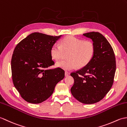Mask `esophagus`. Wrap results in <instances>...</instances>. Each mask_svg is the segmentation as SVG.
Wrapping results in <instances>:
<instances>
[{
	"instance_id": "obj_1",
	"label": "esophagus",
	"mask_w": 127,
	"mask_h": 127,
	"mask_svg": "<svg viewBox=\"0 0 127 127\" xmlns=\"http://www.w3.org/2000/svg\"><path fill=\"white\" fill-rule=\"evenodd\" d=\"M69 74V72H67V71L65 72V76H66V77H67V76H68Z\"/></svg>"
}]
</instances>
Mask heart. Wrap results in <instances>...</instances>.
Returning <instances> with one entry per match:
<instances>
[{
    "label": "heart",
    "mask_w": 127,
    "mask_h": 127,
    "mask_svg": "<svg viewBox=\"0 0 127 127\" xmlns=\"http://www.w3.org/2000/svg\"><path fill=\"white\" fill-rule=\"evenodd\" d=\"M95 46L91 41H84L73 36H68L61 40L60 46L53 45L50 48V55L54 60L58 61L67 54L66 60L58 62L56 66L64 70L83 68L94 57Z\"/></svg>",
    "instance_id": "1"
}]
</instances>
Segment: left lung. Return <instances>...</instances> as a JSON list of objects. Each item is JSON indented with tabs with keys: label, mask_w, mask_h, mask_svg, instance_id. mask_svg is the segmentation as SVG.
I'll use <instances>...</instances> for the list:
<instances>
[{
	"label": "left lung",
	"mask_w": 127,
	"mask_h": 127,
	"mask_svg": "<svg viewBox=\"0 0 127 127\" xmlns=\"http://www.w3.org/2000/svg\"><path fill=\"white\" fill-rule=\"evenodd\" d=\"M83 35L92 39L95 53L86 66L71 73L74 80L71 91L80 102L94 104L102 100L111 89L116 72V60L113 49L102 34L93 32Z\"/></svg>",
	"instance_id": "1"
}]
</instances>
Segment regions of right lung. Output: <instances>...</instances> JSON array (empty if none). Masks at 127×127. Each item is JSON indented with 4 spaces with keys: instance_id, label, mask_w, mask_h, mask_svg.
Instances as JSON below:
<instances>
[{
    "instance_id": "add662e5",
    "label": "right lung",
    "mask_w": 127,
    "mask_h": 127,
    "mask_svg": "<svg viewBox=\"0 0 127 127\" xmlns=\"http://www.w3.org/2000/svg\"><path fill=\"white\" fill-rule=\"evenodd\" d=\"M61 36L33 32L19 42L14 49L11 62L13 83L27 102H43L64 78L63 69L48 68L55 64L50 48Z\"/></svg>"
}]
</instances>
